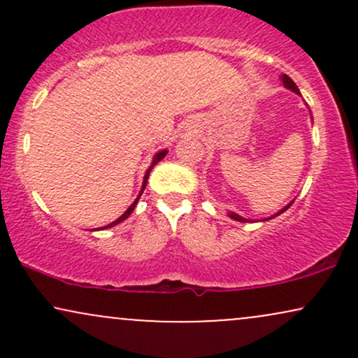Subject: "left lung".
Listing matches in <instances>:
<instances>
[{
    "label": "left lung",
    "mask_w": 358,
    "mask_h": 358,
    "mask_svg": "<svg viewBox=\"0 0 358 358\" xmlns=\"http://www.w3.org/2000/svg\"><path fill=\"white\" fill-rule=\"evenodd\" d=\"M281 80H282V85H285L286 89H289V90H293V92H296V94H299V89L296 87V84H294L293 80H291V77H287L286 73H282L281 76ZM291 203L293 202H289L286 205L285 208H281V210H279L278 213H274V215H271V217H268V219H264V220H269V219H274V217H278V215H281L282 212H286L287 208L291 207ZM229 217H231V219H234V220H237V222H249L248 219H244V217H241V215H237L236 212H229Z\"/></svg>",
    "instance_id": "8db88e82"
}]
</instances>
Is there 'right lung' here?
Segmentation results:
<instances>
[{"mask_svg": "<svg viewBox=\"0 0 358 358\" xmlns=\"http://www.w3.org/2000/svg\"><path fill=\"white\" fill-rule=\"evenodd\" d=\"M166 153H168V151H166V150H162V151H158V153H156V155H155L153 162H151V165H150V168H148V170H146V173H145V178H143V187H141V192H139L138 199H136V200H134V202L129 205V208H127V210H126L124 213H122V215H121V217H119V219H117V220L110 222V224H109V225H106V227H101V229H109V227H114V225H117V224H119V222L126 220V219H127V217H129V215H131V213H133V210H134V207H136V203H138V200H139V196H141V195H143V192H145V188H146V183H148V176H150V171H151V168H153V166H155V165H156V163H158V162H162V159H163V158H165V156H166Z\"/></svg>", "mask_w": 358, "mask_h": 358, "instance_id": "add662e5", "label": "right lung"}]
</instances>
